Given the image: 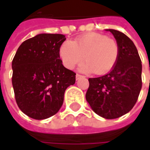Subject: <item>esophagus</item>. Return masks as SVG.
Instances as JSON below:
<instances>
[{"mask_svg":"<svg viewBox=\"0 0 150 150\" xmlns=\"http://www.w3.org/2000/svg\"><path fill=\"white\" fill-rule=\"evenodd\" d=\"M83 75H79V74H77V75H76V76H75V78H76V80H78V79H79L83 78Z\"/></svg>","mask_w":150,"mask_h":150,"instance_id":"obj_1","label":"esophagus"}]
</instances>
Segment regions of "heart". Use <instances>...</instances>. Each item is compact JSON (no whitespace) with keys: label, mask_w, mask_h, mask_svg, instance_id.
Instances as JSON below:
<instances>
[{"label":"heart","mask_w":150,"mask_h":150,"mask_svg":"<svg viewBox=\"0 0 150 150\" xmlns=\"http://www.w3.org/2000/svg\"><path fill=\"white\" fill-rule=\"evenodd\" d=\"M118 43L99 33H88L77 38L72 42L65 41L59 49L62 64L72 70L85 59L86 63L80 70L105 75L113 69L119 58Z\"/></svg>","instance_id":"obj_1"}]
</instances>
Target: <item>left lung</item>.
I'll use <instances>...</instances> for the list:
<instances>
[{"instance_id": "8db88e82", "label": "left lung", "mask_w": 150, "mask_h": 150, "mask_svg": "<svg viewBox=\"0 0 150 150\" xmlns=\"http://www.w3.org/2000/svg\"><path fill=\"white\" fill-rule=\"evenodd\" d=\"M119 46L117 62L109 73L88 79L86 100L92 110L105 119H116L135 105L142 89V61L132 41L122 32L106 30Z\"/></svg>"}]
</instances>
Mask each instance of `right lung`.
Masks as SVG:
<instances>
[{"instance_id": "obj_1", "label": "right lung", "mask_w": 150, "mask_h": 150, "mask_svg": "<svg viewBox=\"0 0 150 150\" xmlns=\"http://www.w3.org/2000/svg\"><path fill=\"white\" fill-rule=\"evenodd\" d=\"M65 40L62 34H38L21 43L13 59L15 100L19 108L33 119L56 114L66 89L75 84L76 74L62 65L59 56Z\"/></svg>"}]
</instances>
